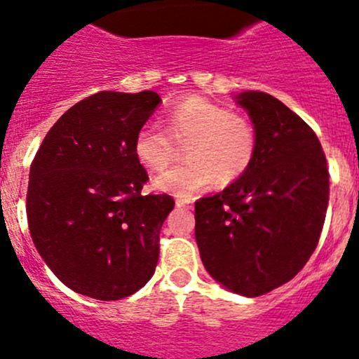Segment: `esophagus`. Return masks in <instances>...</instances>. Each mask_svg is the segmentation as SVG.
<instances>
[{
	"instance_id": "1",
	"label": "esophagus",
	"mask_w": 359,
	"mask_h": 359,
	"mask_svg": "<svg viewBox=\"0 0 359 359\" xmlns=\"http://www.w3.org/2000/svg\"><path fill=\"white\" fill-rule=\"evenodd\" d=\"M175 203H177V206H179V208H192V199L191 198H186V196H179V198L175 199Z\"/></svg>"
}]
</instances>
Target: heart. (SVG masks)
Returning a JSON list of instances; mask_svg holds the SVG:
<instances>
[{
	"mask_svg": "<svg viewBox=\"0 0 359 359\" xmlns=\"http://www.w3.org/2000/svg\"><path fill=\"white\" fill-rule=\"evenodd\" d=\"M165 130L144 126L134 137V156L151 172H161L179 154L184 144L187 160L154 179V187L187 196L215 182L232 186L255 163L258 130L243 113L203 96H186L163 116Z\"/></svg>",
	"mask_w": 359,
	"mask_h": 359,
	"instance_id": "obj_1",
	"label": "heart"
}]
</instances>
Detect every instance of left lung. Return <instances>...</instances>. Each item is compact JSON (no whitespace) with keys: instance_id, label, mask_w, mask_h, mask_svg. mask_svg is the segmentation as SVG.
<instances>
[{"instance_id":"8db88e82","label":"left lung","mask_w":359,"mask_h":359,"mask_svg":"<svg viewBox=\"0 0 359 359\" xmlns=\"http://www.w3.org/2000/svg\"><path fill=\"white\" fill-rule=\"evenodd\" d=\"M258 130V153L244 177L196 201V243L222 285L256 297L306 265L329 206V168L311 127L259 90L237 96Z\"/></svg>"}]
</instances>
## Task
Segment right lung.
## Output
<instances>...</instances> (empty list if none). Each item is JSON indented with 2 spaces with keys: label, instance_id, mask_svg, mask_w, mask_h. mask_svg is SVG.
<instances>
[{
  "label": "right lung",
  "instance_id": "1",
  "mask_svg": "<svg viewBox=\"0 0 359 359\" xmlns=\"http://www.w3.org/2000/svg\"><path fill=\"white\" fill-rule=\"evenodd\" d=\"M161 97L101 90L67 110L30 165L27 220L37 251L72 290L100 301L137 292L160 258L172 196L149 180L134 137Z\"/></svg>",
  "mask_w": 359,
  "mask_h": 359
}]
</instances>
